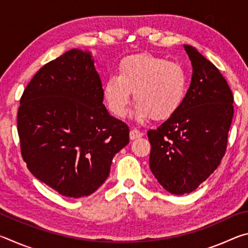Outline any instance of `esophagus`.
Returning a JSON list of instances; mask_svg holds the SVG:
<instances>
[{
    "label": "esophagus",
    "instance_id": "1",
    "mask_svg": "<svg viewBox=\"0 0 248 248\" xmlns=\"http://www.w3.org/2000/svg\"><path fill=\"white\" fill-rule=\"evenodd\" d=\"M143 132H141L140 130H138V129H132L131 131H130V139L131 140H136V139H138V138H141V137H143Z\"/></svg>",
    "mask_w": 248,
    "mask_h": 248
}]
</instances>
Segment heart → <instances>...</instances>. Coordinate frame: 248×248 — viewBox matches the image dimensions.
<instances>
[{
	"instance_id": "1",
	"label": "heart",
	"mask_w": 248,
	"mask_h": 248,
	"mask_svg": "<svg viewBox=\"0 0 248 248\" xmlns=\"http://www.w3.org/2000/svg\"><path fill=\"white\" fill-rule=\"evenodd\" d=\"M187 85V73L182 65L140 53L121 60L117 75L105 82L103 94L109 110L117 117L127 115L133 92L138 118L164 120L182 106Z\"/></svg>"
}]
</instances>
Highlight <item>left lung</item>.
Instances as JSON below:
<instances>
[{
	"label": "left lung",
	"instance_id": "8db88e82",
	"mask_svg": "<svg viewBox=\"0 0 248 248\" xmlns=\"http://www.w3.org/2000/svg\"><path fill=\"white\" fill-rule=\"evenodd\" d=\"M192 65L182 106L157 129L149 130L150 169L173 195L199 187L223 158L232 124L233 94L217 66L185 45Z\"/></svg>",
	"mask_w": 248,
	"mask_h": 248
}]
</instances>
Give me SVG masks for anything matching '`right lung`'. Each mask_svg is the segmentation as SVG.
Here are the masks:
<instances>
[{
  "instance_id": "add662e5",
  "label": "right lung",
  "mask_w": 248,
  "mask_h": 248,
  "mask_svg": "<svg viewBox=\"0 0 248 248\" xmlns=\"http://www.w3.org/2000/svg\"><path fill=\"white\" fill-rule=\"evenodd\" d=\"M89 52L66 51L40 68L17 112L20 152L40 182L71 198L102 186L112 158L129 143V127L108 114Z\"/></svg>"
}]
</instances>
